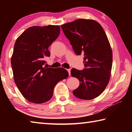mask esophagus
Wrapping results in <instances>:
<instances>
[{
  "mask_svg": "<svg viewBox=\"0 0 132 132\" xmlns=\"http://www.w3.org/2000/svg\"><path fill=\"white\" fill-rule=\"evenodd\" d=\"M67 70H68V71L69 72V75H70V70H71V69H67Z\"/></svg>",
  "mask_w": 132,
  "mask_h": 132,
  "instance_id": "34e87169",
  "label": "esophagus"
}]
</instances>
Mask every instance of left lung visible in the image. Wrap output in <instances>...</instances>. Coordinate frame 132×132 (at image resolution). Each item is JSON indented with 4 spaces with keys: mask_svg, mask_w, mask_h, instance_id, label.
Here are the masks:
<instances>
[{
    "mask_svg": "<svg viewBox=\"0 0 132 132\" xmlns=\"http://www.w3.org/2000/svg\"><path fill=\"white\" fill-rule=\"evenodd\" d=\"M61 28L76 54L84 56L83 70H71V76L80 81L73 95L82 100L94 99L103 92L110 79L112 52L105 32L93 20L78 19Z\"/></svg>",
    "mask_w": 132,
    "mask_h": 132,
    "instance_id": "left-lung-1",
    "label": "left lung"
}]
</instances>
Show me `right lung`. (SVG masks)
I'll list each match as a JSON object with an SVG mask.
<instances>
[{
    "instance_id": "obj_1",
    "label": "right lung",
    "mask_w": 132,
    "mask_h": 132,
    "mask_svg": "<svg viewBox=\"0 0 132 132\" xmlns=\"http://www.w3.org/2000/svg\"><path fill=\"white\" fill-rule=\"evenodd\" d=\"M59 26L31 27L18 37L11 59L14 82L30 102L42 104L53 96L55 85L68 77L62 68H47L50 46L60 34Z\"/></svg>"
}]
</instances>
